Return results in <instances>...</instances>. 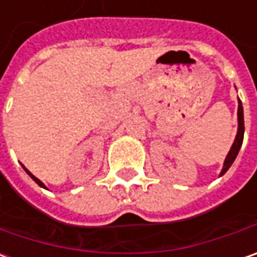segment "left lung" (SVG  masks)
Segmentation results:
<instances>
[{
    "mask_svg": "<svg viewBox=\"0 0 257 257\" xmlns=\"http://www.w3.org/2000/svg\"><path fill=\"white\" fill-rule=\"evenodd\" d=\"M237 121H239V127H237V134L236 139H235V143L232 144V149L229 151V154L226 156V160H225V164H223V168H222L221 175L226 173L229 170V167L232 165V163L235 161L239 150L242 147V143H243V134H245V121H243V107H242V103L239 100V106H237Z\"/></svg>",
    "mask_w": 257,
    "mask_h": 257,
    "instance_id": "8db88e82",
    "label": "left lung"
}]
</instances>
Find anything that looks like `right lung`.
Masks as SVG:
<instances>
[{
  "label": "right lung",
  "instance_id": "obj_1",
  "mask_svg": "<svg viewBox=\"0 0 257 257\" xmlns=\"http://www.w3.org/2000/svg\"><path fill=\"white\" fill-rule=\"evenodd\" d=\"M22 167H24V165H22ZM24 170H25V171H27V173L29 174V177H31V178H32V180L35 181V182H36V184H38V185H41V187H44V188H45V185H44V184H42V182H41V181L38 180V178H36V177H34V175H32V174L29 173V171H28V170H27V168H25V167H24Z\"/></svg>",
  "mask_w": 257,
  "mask_h": 257
}]
</instances>
